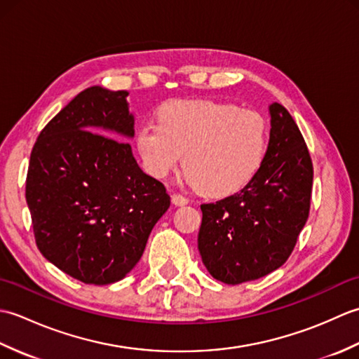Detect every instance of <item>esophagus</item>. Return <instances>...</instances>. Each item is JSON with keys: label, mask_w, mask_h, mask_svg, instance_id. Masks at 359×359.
I'll list each match as a JSON object with an SVG mask.
<instances>
[{"label": "esophagus", "mask_w": 359, "mask_h": 359, "mask_svg": "<svg viewBox=\"0 0 359 359\" xmlns=\"http://www.w3.org/2000/svg\"><path fill=\"white\" fill-rule=\"evenodd\" d=\"M171 201H172V203L175 205V207H184V205H187L189 202L185 196H182L179 193H174L171 196Z\"/></svg>", "instance_id": "34e87169"}]
</instances>
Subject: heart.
Instances as JSON below:
<instances>
[{
  "instance_id": "b5f03b06",
  "label": "heart",
  "mask_w": 359,
  "mask_h": 359,
  "mask_svg": "<svg viewBox=\"0 0 359 359\" xmlns=\"http://www.w3.org/2000/svg\"><path fill=\"white\" fill-rule=\"evenodd\" d=\"M134 135L144 171L166 177L184 157L202 194L226 197L245 188L264 163L269 129L261 114L216 100H171Z\"/></svg>"
}]
</instances>
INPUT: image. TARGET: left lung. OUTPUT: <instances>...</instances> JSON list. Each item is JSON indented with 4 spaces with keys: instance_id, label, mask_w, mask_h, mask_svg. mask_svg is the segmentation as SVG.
<instances>
[{
    "instance_id": "8db88e82",
    "label": "left lung",
    "mask_w": 359,
    "mask_h": 359,
    "mask_svg": "<svg viewBox=\"0 0 359 359\" xmlns=\"http://www.w3.org/2000/svg\"><path fill=\"white\" fill-rule=\"evenodd\" d=\"M270 116L269 148L256 177L239 193L201 205L202 262L230 285L285 264L309 219L313 163L306 140L284 106L273 103Z\"/></svg>"
}]
</instances>
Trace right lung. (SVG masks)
<instances>
[{"label":"right lung","instance_id":"add662e5","mask_svg":"<svg viewBox=\"0 0 359 359\" xmlns=\"http://www.w3.org/2000/svg\"><path fill=\"white\" fill-rule=\"evenodd\" d=\"M126 97V90L85 89L43 128L30 152L26 202L36 247L85 284L125 278L171 203L129 143L110 137L134 135Z\"/></svg>","mask_w":359,"mask_h":359}]
</instances>
